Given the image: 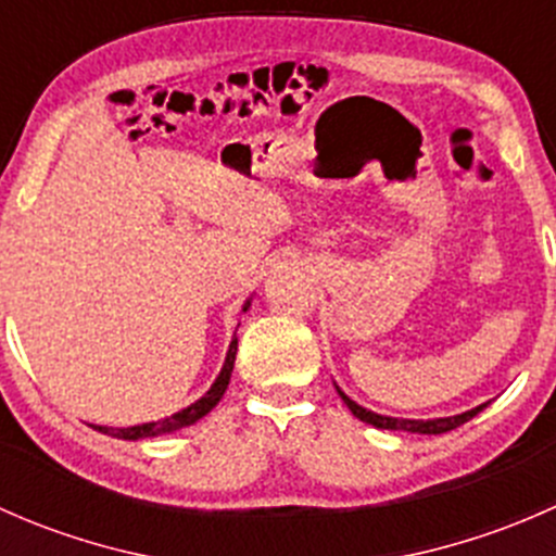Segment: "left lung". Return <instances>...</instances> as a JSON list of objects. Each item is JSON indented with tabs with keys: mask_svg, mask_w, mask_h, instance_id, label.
I'll return each mask as SVG.
<instances>
[{
	"mask_svg": "<svg viewBox=\"0 0 556 556\" xmlns=\"http://www.w3.org/2000/svg\"><path fill=\"white\" fill-rule=\"evenodd\" d=\"M339 390V387H336ZM341 401L346 403V408H350L352 414H355L361 422H368L374 425V428L379 430H403V433H422V435H439V433H450V430L459 428L463 422H468V419H473L476 414L481 412V408L486 406V403H481V406L470 408V412H463L457 414V417H439V419H397V417H384V414H374L368 412V408L357 406L355 401H352L350 395H344V392L339 390Z\"/></svg>",
	"mask_w": 556,
	"mask_h": 556,
	"instance_id": "obj_1",
	"label": "left lung"
}]
</instances>
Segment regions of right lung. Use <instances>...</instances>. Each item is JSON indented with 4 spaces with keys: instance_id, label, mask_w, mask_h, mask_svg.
Masks as SVG:
<instances>
[{
    "instance_id": "obj_1",
    "label": "right lung",
    "mask_w": 556,
    "mask_h": 556,
    "mask_svg": "<svg viewBox=\"0 0 556 556\" xmlns=\"http://www.w3.org/2000/svg\"><path fill=\"white\" fill-rule=\"evenodd\" d=\"M247 306H250V301H247V304H244V312H247ZM233 361H237V336H233L231 346H228L226 363H223L220 374H217V379H215V384H212L210 390H206L204 395L199 397V401L190 403V406H185L182 412L172 414V417H164V419H155V422L131 425V428H106V425H93V430H99V433H104V435H112V439L139 441V439H155V435L174 433V430L188 428V425L199 422L201 417H206V414H210L212 408H215L217 403H220L223 392L228 390V382H231Z\"/></svg>"
}]
</instances>
